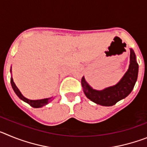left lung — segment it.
<instances>
[{
    "instance_id": "obj_1",
    "label": "left lung",
    "mask_w": 147,
    "mask_h": 147,
    "mask_svg": "<svg viewBox=\"0 0 147 147\" xmlns=\"http://www.w3.org/2000/svg\"><path fill=\"white\" fill-rule=\"evenodd\" d=\"M138 64L136 61L134 51L130 49L129 65L128 70L120 81L113 86L101 90L93 89L85 80L82 78V86L87 98L97 105L102 106H113L126 97L132 92L138 79Z\"/></svg>"
}]
</instances>
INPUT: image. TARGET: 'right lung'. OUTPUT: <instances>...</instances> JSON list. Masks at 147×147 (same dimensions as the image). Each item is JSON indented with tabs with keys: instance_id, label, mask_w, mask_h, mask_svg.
<instances>
[{
	"instance_id": "1",
	"label": "right lung",
	"mask_w": 147,
	"mask_h": 147,
	"mask_svg": "<svg viewBox=\"0 0 147 147\" xmlns=\"http://www.w3.org/2000/svg\"><path fill=\"white\" fill-rule=\"evenodd\" d=\"M10 73L11 74V69H10ZM11 85L12 87V89L14 90L15 93H16V95L18 96L19 98L21 100H23V102H26L28 105H30L32 107H34V108H39V107H42L45 105H48L49 102H51L52 101V97H50V98H42V99H37V100H31L28 99V98H26L22 95L21 92L20 91V90L18 89V87L16 86V85L15 84L14 81H13L12 76L11 77Z\"/></svg>"
}]
</instances>
